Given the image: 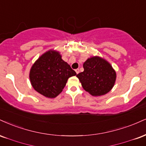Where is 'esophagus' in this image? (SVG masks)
I'll list each match as a JSON object with an SVG mask.
<instances>
[{
	"label": "esophagus",
	"mask_w": 146,
	"mask_h": 146,
	"mask_svg": "<svg viewBox=\"0 0 146 146\" xmlns=\"http://www.w3.org/2000/svg\"><path fill=\"white\" fill-rule=\"evenodd\" d=\"M75 72H76L77 74H78V73H80V69H79V68H77V69H75Z\"/></svg>",
	"instance_id": "34e87169"
}]
</instances>
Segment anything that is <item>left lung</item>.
<instances>
[{"instance_id": "obj_1", "label": "left lung", "mask_w": 146, "mask_h": 146, "mask_svg": "<svg viewBox=\"0 0 146 146\" xmlns=\"http://www.w3.org/2000/svg\"><path fill=\"white\" fill-rule=\"evenodd\" d=\"M84 71L77 75L83 88L92 96L104 95L115 84L116 73L111 64L98 56L84 63Z\"/></svg>"}]
</instances>
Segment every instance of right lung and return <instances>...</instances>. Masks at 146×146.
I'll return each mask as SVG.
<instances>
[{
    "label": "right lung",
    "instance_id": "right-lung-1",
    "mask_svg": "<svg viewBox=\"0 0 146 146\" xmlns=\"http://www.w3.org/2000/svg\"><path fill=\"white\" fill-rule=\"evenodd\" d=\"M76 73L61 58L60 54L50 50L33 64L30 80L36 92L48 98H54L62 92L68 79Z\"/></svg>",
    "mask_w": 146,
    "mask_h": 146
}]
</instances>
